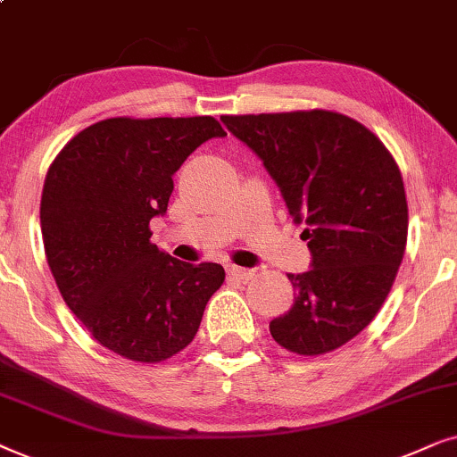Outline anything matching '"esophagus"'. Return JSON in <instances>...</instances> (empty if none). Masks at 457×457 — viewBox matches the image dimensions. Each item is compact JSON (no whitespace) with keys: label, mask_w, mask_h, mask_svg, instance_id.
Wrapping results in <instances>:
<instances>
[{"label":"esophagus","mask_w":457,"mask_h":457,"mask_svg":"<svg viewBox=\"0 0 457 457\" xmlns=\"http://www.w3.org/2000/svg\"><path fill=\"white\" fill-rule=\"evenodd\" d=\"M228 276L238 278V279H248V278H253V276H254V270H245V267L229 265V267H228Z\"/></svg>","instance_id":"esophagus-1"}]
</instances>
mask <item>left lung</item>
I'll list each match as a JSON object with an SVG mask.
<instances>
[{"label": "left lung", "instance_id": "8db88e82", "mask_svg": "<svg viewBox=\"0 0 457 457\" xmlns=\"http://www.w3.org/2000/svg\"><path fill=\"white\" fill-rule=\"evenodd\" d=\"M223 125L257 154L288 212L305 223L312 270L288 273V313L273 340L296 355H324L355 338L380 312L407 242L403 178L386 145L332 111L225 114Z\"/></svg>", "mask_w": 457, "mask_h": 457}]
</instances>
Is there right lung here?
<instances>
[{
  "label": "right lung",
  "mask_w": 457,
  "mask_h": 457,
  "mask_svg": "<svg viewBox=\"0 0 457 457\" xmlns=\"http://www.w3.org/2000/svg\"><path fill=\"white\" fill-rule=\"evenodd\" d=\"M212 117H114L60 150L41 194V236L60 295L91 337L131 361L158 363L196 337L225 271L184 263L150 242L173 173L211 137Z\"/></svg>",
  "instance_id": "add662e5"
}]
</instances>
